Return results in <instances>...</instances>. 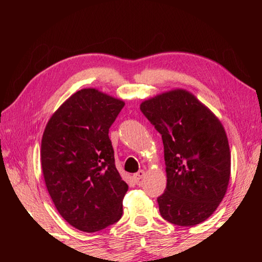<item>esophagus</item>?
<instances>
[{
  "label": "esophagus",
  "instance_id": "1",
  "mask_svg": "<svg viewBox=\"0 0 262 262\" xmlns=\"http://www.w3.org/2000/svg\"><path fill=\"white\" fill-rule=\"evenodd\" d=\"M144 174H145V172H144L143 170H140L139 172H137V173H135L134 176H133V178H134V180L136 181V183H139V181H140L142 178H143Z\"/></svg>",
  "mask_w": 262,
  "mask_h": 262
}]
</instances>
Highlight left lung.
<instances>
[{
  "instance_id": "left-lung-1",
  "label": "left lung",
  "mask_w": 262,
  "mask_h": 262,
  "mask_svg": "<svg viewBox=\"0 0 262 262\" xmlns=\"http://www.w3.org/2000/svg\"><path fill=\"white\" fill-rule=\"evenodd\" d=\"M162 135L166 188L157 199L164 220L193 227L210 217L227 193L231 155L220 119L196 97L174 89L142 101Z\"/></svg>"
}]
</instances>
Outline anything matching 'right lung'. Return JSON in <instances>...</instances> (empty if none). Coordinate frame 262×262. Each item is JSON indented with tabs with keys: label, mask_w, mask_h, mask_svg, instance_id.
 I'll use <instances>...</instances> for the list:
<instances>
[{
	"label": "right lung",
	"mask_w": 262,
	"mask_h": 262,
	"mask_svg": "<svg viewBox=\"0 0 262 262\" xmlns=\"http://www.w3.org/2000/svg\"><path fill=\"white\" fill-rule=\"evenodd\" d=\"M125 103L94 88L75 92L48 120L41 168L59 214L84 232H96L122 216L128 185L115 167L108 137Z\"/></svg>",
	"instance_id": "right-lung-1"
}]
</instances>
